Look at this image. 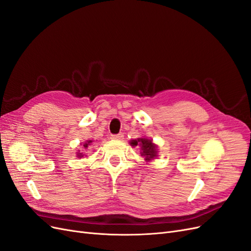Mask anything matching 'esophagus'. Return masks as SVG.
Listing matches in <instances>:
<instances>
[{
    "label": "esophagus",
    "instance_id": "obj_1",
    "mask_svg": "<svg viewBox=\"0 0 251 251\" xmlns=\"http://www.w3.org/2000/svg\"><path fill=\"white\" fill-rule=\"evenodd\" d=\"M112 139H124V134L123 133H119V134H114L112 135Z\"/></svg>",
    "mask_w": 251,
    "mask_h": 251
}]
</instances>
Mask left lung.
Segmentation results:
<instances>
[{
  "label": "left lung",
  "mask_w": 251,
  "mask_h": 251,
  "mask_svg": "<svg viewBox=\"0 0 251 251\" xmlns=\"http://www.w3.org/2000/svg\"><path fill=\"white\" fill-rule=\"evenodd\" d=\"M131 144H133V146L140 144L141 150H142V155L146 157V160H151V159H154V157H156V154H157L156 146L151 142V140L147 138H138L137 140H132Z\"/></svg>",
  "instance_id": "obj_1"
}]
</instances>
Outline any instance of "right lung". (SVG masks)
I'll use <instances>...</instances> for the list:
<instances>
[{
	"instance_id": "1",
	"label": "right lung",
	"mask_w": 251,
	"mask_h": 251,
	"mask_svg": "<svg viewBox=\"0 0 251 251\" xmlns=\"http://www.w3.org/2000/svg\"><path fill=\"white\" fill-rule=\"evenodd\" d=\"M91 142H92V140H89V141L85 142V144H83V147H85V148L87 149L88 146H89V143H91ZM77 156H78V157H82L83 155H82V153H77Z\"/></svg>"
}]
</instances>
